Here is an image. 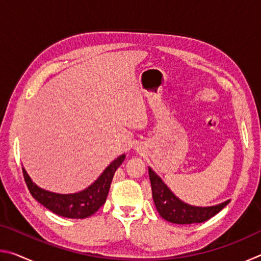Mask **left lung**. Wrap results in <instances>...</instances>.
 Returning a JSON list of instances; mask_svg holds the SVG:
<instances>
[{"label":"left lung","mask_w":261,"mask_h":261,"mask_svg":"<svg viewBox=\"0 0 261 261\" xmlns=\"http://www.w3.org/2000/svg\"><path fill=\"white\" fill-rule=\"evenodd\" d=\"M148 174L152 187V197L159 214L171 223L191 224L205 222L218 214L230 201L227 200L222 204L210 207L189 205L178 199L160 178V176L154 173L151 168H148Z\"/></svg>","instance_id":"1"}]
</instances>
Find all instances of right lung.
<instances>
[{
    "label": "right lung",
    "instance_id": "obj_1",
    "mask_svg": "<svg viewBox=\"0 0 261 261\" xmlns=\"http://www.w3.org/2000/svg\"><path fill=\"white\" fill-rule=\"evenodd\" d=\"M124 159L125 154L118 156L106 168L103 173L93 184L77 193L61 194L47 191L32 182L24 168L23 175L30 193L32 194L35 200L40 202L46 208L57 215L63 216V218L85 219L98 212L100 207L106 202L115 171L122 165Z\"/></svg>",
    "mask_w": 261,
    "mask_h": 261
}]
</instances>
